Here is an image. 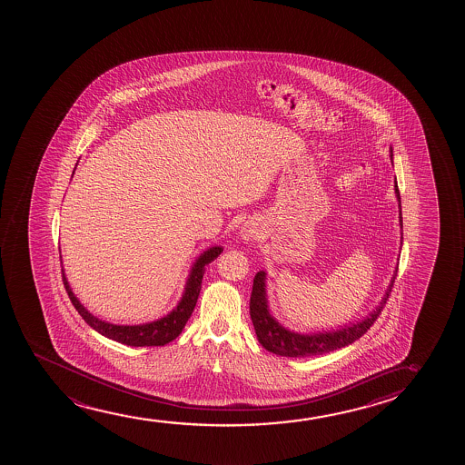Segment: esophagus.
<instances>
[{"instance_id":"34e87169","label":"esophagus","mask_w":465,"mask_h":465,"mask_svg":"<svg viewBox=\"0 0 465 465\" xmlns=\"http://www.w3.org/2000/svg\"><path fill=\"white\" fill-rule=\"evenodd\" d=\"M240 236H242V242L254 240L255 236H257V227H255L254 223H244L242 227V232H240Z\"/></svg>"}]
</instances>
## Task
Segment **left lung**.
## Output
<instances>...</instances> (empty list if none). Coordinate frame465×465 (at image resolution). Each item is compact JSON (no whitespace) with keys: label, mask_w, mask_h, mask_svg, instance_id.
Segmentation results:
<instances>
[{"label":"left lung","mask_w":465,"mask_h":465,"mask_svg":"<svg viewBox=\"0 0 465 465\" xmlns=\"http://www.w3.org/2000/svg\"><path fill=\"white\" fill-rule=\"evenodd\" d=\"M391 160H392V147H391ZM394 191L395 198L399 202V223H401V229H403L401 192H399L397 181H395ZM401 242H403V232L401 233ZM395 276H397V268H395L394 274H392V280L389 282L388 291L382 295L380 305L375 306V310H371L365 318L359 319L356 322L340 325L338 329H331V331L303 333V331H293L287 329L281 322H278V319L274 318L273 314L270 312L267 295V272L262 270V272L255 274L254 286H252V293H251V303H249V312H251V319H252V324H254L257 340L265 350L273 352L276 356L282 357L319 356V354H325V352L340 350V348H344L348 344L354 343L356 340L362 337L365 331H369L376 318L380 316L382 306L388 300L389 292L394 286Z\"/></svg>","instance_id":"obj_1"}]
</instances>
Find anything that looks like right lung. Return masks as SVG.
<instances>
[{
  "mask_svg": "<svg viewBox=\"0 0 465 465\" xmlns=\"http://www.w3.org/2000/svg\"><path fill=\"white\" fill-rule=\"evenodd\" d=\"M223 246H213L203 251L198 255L197 261L193 262L191 268V273L185 281L184 292L178 302V305L173 308L172 312L165 314L163 318L155 319L146 324H113L108 321L96 318L85 306L79 302L70 282L66 280V274L64 270V284L66 287V292L70 295L71 303L74 305L77 312L83 316L84 321L94 329V331L102 333L103 337L111 338L114 341H119L127 346H163L170 343L174 338L179 337V333L184 329L185 322L192 316L193 308L197 305L198 295L202 289V280H203L206 267L211 262L217 259V255L223 252Z\"/></svg>",
  "mask_w": 465,
  "mask_h": 465,
  "instance_id": "add662e5",
  "label": "right lung"
}]
</instances>
